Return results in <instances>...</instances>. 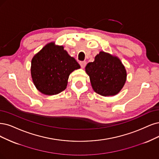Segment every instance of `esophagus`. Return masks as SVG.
Returning a JSON list of instances; mask_svg holds the SVG:
<instances>
[{
	"label": "esophagus",
	"instance_id": "esophagus-1",
	"mask_svg": "<svg viewBox=\"0 0 159 159\" xmlns=\"http://www.w3.org/2000/svg\"><path fill=\"white\" fill-rule=\"evenodd\" d=\"M79 64H80V66L82 68H84L85 66H86V62L84 61H80Z\"/></svg>",
	"mask_w": 159,
	"mask_h": 159
}]
</instances>
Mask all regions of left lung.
I'll return each mask as SVG.
<instances>
[{
	"label": "left lung",
	"instance_id": "left-lung-1",
	"mask_svg": "<svg viewBox=\"0 0 159 159\" xmlns=\"http://www.w3.org/2000/svg\"><path fill=\"white\" fill-rule=\"evenodd\" d=\"M85 69L93 90L103 96L117 94L126 80V69L119 59L104 52H99Z\"/></svg>",
	"mask_w": 159,
	"mask_h": 159
}]
</instances>
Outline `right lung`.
<instances>
[{
	"label": "right lung",
	"mask_w": 159,
	"mask_h": 159,
	"mask_svg": "<svg viewBox=\"0 0 159 159\" xmlns=\"http://www.w3.org/2000/svg\"><path fill=\"white\" fill-rule=\"evenodd\" d=\"M80 68L79 64L54 43L46 45L31 61V76L37 89L46 95H54L66 89L70 73Z\"/></svg>",
	"instance_id": "add662e5"
}]
</instances>
